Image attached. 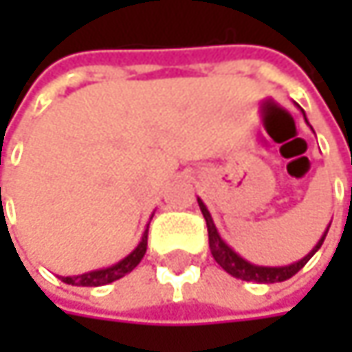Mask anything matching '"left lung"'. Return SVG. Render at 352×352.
<instances>
[{
  "instance_id": "8db88e82",
  "label": "left lung",
  "mask_w": 352,
  "mask_h": 352,
  "mask_svg": "<svg viewBox=\"0 0 352 352\" xmlns=\"http://www.w3.org/2000/svg\"><path fill=\"white\" fill-rule=\"evenodd\" d=\"M304 118H306V113H304ZM306 122H308V120H306ZM197 204H199V210H201V214H204V218H206V224H208V241H210L212 256L216 258V263H218L226 273H230L232 277L243 279V281H254V283H279V281H285V279L294 277V275H296V273L314 256V252L322 246L326 234H328V228H330V224H328V228H326V232L322 234V239L318 241V245L314 246L304 258H300L298 263H292V265H285V267H261V265H252V263L245 261L239 252H234L230 246L226 245V243L220 239V234H218V230H216V226H214V220H212L208 208L204 206V201H201L199 197H197Z\"/></svg>"
}]
</instances>
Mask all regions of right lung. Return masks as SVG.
I'll return each instance as SVG.
<instances>
[{
	"mask_svg": "<svg viewBox=\"0 0 352 352\" xmlns=\"http://www.w3.org/2000/svg\"><path fill=\"white\" fill-rule=\"evenodd\" d=\"M146 243H148V228L144 230L142 239L138 246L128 254L124 256L120 263L111 265V267H106V269H98V271H89V273H83V275H75V277H60L65 283L69 285H79V287H100V285H107L111 281H118L122 279L124 275H128L144 256L146 252Z\"/></svg>",
	"mask_w": 352,
	"mask_h": 352,
	"instance_id": "right-lung-1",
	"label": "right lung"
}]
</instances>
